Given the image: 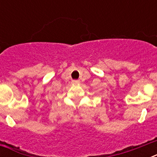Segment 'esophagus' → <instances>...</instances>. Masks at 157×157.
I'll use <instances>...</instances> for the list:
<instances>
[{"label":"esophagus","mask_w":157,"mask_h":157,"mask_svg":"<svg viewBox=\"0 0 157 157\" xmlns=\"http://www.w3.org/2000/svg\"><path fill=\"white\" fill-rule=\"evenodd\" d=\"M72 82H73L74 84H78L80 81H79L78 80H74V81H72Z\"/></svg>","instance_id":"34e87169"}]
</instances>
